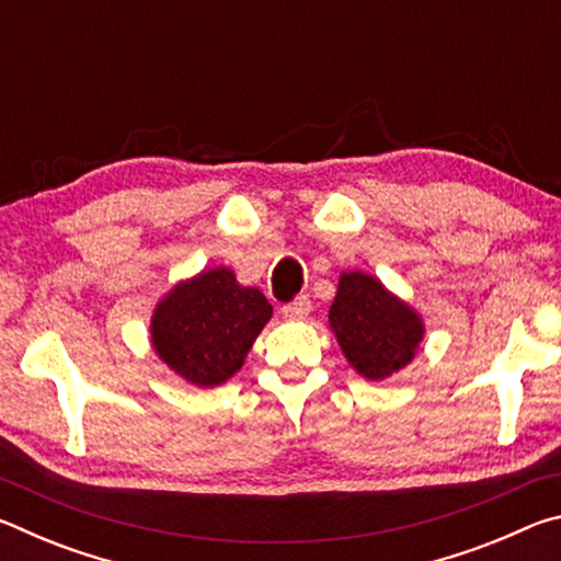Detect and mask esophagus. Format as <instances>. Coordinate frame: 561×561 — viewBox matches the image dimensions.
<instances>
[{
    "label": "esophagus",
    "mask_w": 561,
    "mask_h": 561,
    "mask_svg": "<svg viewBox=\"0 0 561 561\" xmlns=\"http://www.w3.org/2000/svg\"><path fill=\"white\" fill-rule=\"evenodd\" d=\"M311 311V301H309V297H297V299H291V301H287L282 307V317L284 319H304Z\"/></svg>",
    "instance_id": "obj_1"
}]
</instances>
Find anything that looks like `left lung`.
Returning <instances> with one entry per match:
<instances>
[{"label":"left lung","mask_w":561,"mask_h":561,"mask_svg":"<svg viewBox=\"0 0 561 561\" xmlns=\"http://www.w3.org/2000/svg\"><path fill=\"white\" fill-rule=\"evenodd\" d=\"M329 321L351 366L371 381L401 371L423 339L415 311L360 272L341 274Z\"/></svg>","instance_id":"obj_1"}]
</instances>
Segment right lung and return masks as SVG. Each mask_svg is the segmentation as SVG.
Instances as JSON below:
<instances>
[{"label":"right lung","mask_w":561,"mask_h":561,"mask_svg":"<svg viewBox=\"0 0 561 561\" xmlns=\"http://www.w3.org/2000/svg\"><path fill=\"white\" fill-rule=\"evenodd\" d=\"M270 317L260 289L240 287L230 270H210L158 304L150 334L158 356L185 381L220 386L240 371Z\"/></svg>","instance_id":"obj_1"}]
</instances>
